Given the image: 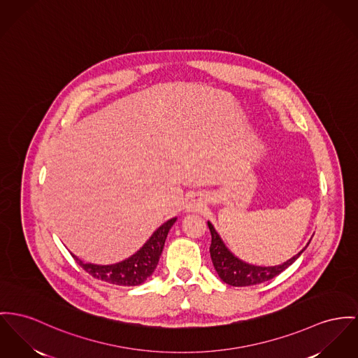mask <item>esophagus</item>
<instances>
[{
	"instance_id": "esophagus-1",
	"label": "esophagus",
	"mask_w": 358,
	"mask_h": 358,
	"mask_svg": "<svg viewBox=\"0 0 358 358\" xmlns=\"http://www.w3.org/2000/svg\"><path fill=\"white\" fill-rule=\"evenodd\" d=\"M201 199L198 198V195H191L190 199H189V203H187V209L189 210H196L199 206H201Z\"/></svg>"
}]
</instances>
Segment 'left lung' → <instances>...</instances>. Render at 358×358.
<instances>
[{
  "label": "left lung",
  "instance_id": "8db88e82",
  "mask_svg": "<svg viewBox=\"0 0 358 358\" xmlns=\"http://www.w3.org/2000/svg\"><path fill=\"white\" fill-rule=\"evenodd\" d=\"M208 227L212 234V244H210V257L215 266L218 277L228 285L250 286L262 284L264 281L273 280L278 274H281L292 263L294 262L306 248H303L297 255L290 258L289 261L273 266V267H262L254 266L240 261L236 258L222 243L218 234L215 232V227L208 222Z\"/></svg>",
  "mask_w": 358,
  "mask_h": 358
}]
</instances>
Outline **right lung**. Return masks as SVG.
Segmentation results:
<instances>
[{"label":"right lung","instance_id":"add662e5","mask_svg":"<svg viewBox=\"0 0 358 358\" xmlns=\"http://www.w3.org/2000/svg\"><path fill=\"white\" fill-rule=\"evenodd\" d=\"M175 221L176 217L168 220L167 222H164L157 231L153 232V235L143 244V248H140V251L122 262L99 266L92 263H83L74 255L73 258L96 280H101L114 285H140L155 271L163 252L168 232Z\"/></svg>","mask_w":358,"mask_h":358}]
</instances>
